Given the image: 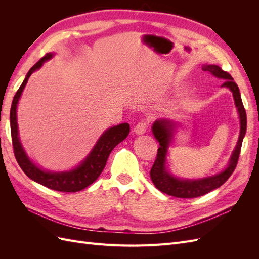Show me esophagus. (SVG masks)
<instances>
[{"label":"esophagus","instance_id":"34e87169","mask_svg":"<svg viewBox=\"0 0 259 259\" xmlns=\"http://www.w3.org/2000/svg\"><path fill=\"white\" fill-rule=\"evenodd\" d=\"M148 125H149V120H143L140 121L139 123L136 124V126L134 127V133L136 135H143L146 133L147 128H148Z\"/></svg>","mask_w":259,"mask_h":259}]
</instances>
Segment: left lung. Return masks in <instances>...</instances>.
Wrapping results in <instances>:
<instances>
[{
	"mask_svg": "<svg viewBox=\"0 0 259 259\" xmlns=\"http://www.w3.org/2000/svg\"><path fill=\"white\" fill-rule=\"evenodd\" d=\"M202 70L214 75L217 79L224 80L222 88L228 89L232 93L234 104H236L240 119V134L236 148H234V150L231 153L229 162L222 171H219V173L215 175L198 179L179 178L169 173L166 166L168 147L170 146L171 140L174 138V133L176 132L178 123L169 119L156 120L152 124L151 130L153 136L159 142L160 147L158 149V154H156L153 166L150 170V177L153 185L160 191L176 198L190 199L201 197V195H204L225 184L237 166L242 142L246 133V112L242 103L240 90L237 83L233 81L232 76L216 65H203Z\"/></svg>",
	"mask_w": 259,
	"mask_h": 259,
	"instance_id": "8db88e82",
	"label": "left lung"
}]
</instances>
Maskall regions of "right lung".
Here are the masks:
<instances>
[{"mask_svg":"<svg viewBox=\"0 0 259 259\" xmlns=\"http://www.w3.org/2000/svg\"><path fill=\"white\" fill-rule=\"evenodd\" d=\"M54 53H48L43 58L38 60L36 64L29 70L25 80L20 85L16 95L14 96L11 107V133L14 147L15 158H16L19 166L25 171V174L32 179L33 182L43 185L50 189L61 192H76L81 191L84 188L92 185L99 177L101 171L104 170L109 154L111 153L113 148L128 136L130 124L122 123L115 126L106 130L98 138L95 146L93 147L91 152L79 165L69 170L52 171L40 167L31 160L23 149L18 132L17 123V106L21 94L26 88V84L34 71L40 69L45 61L54 57Z\"/></svg>","mask_w":259,"mask_h":259,"instance_id":"obj_1","label":"right lung"}]
</instances>
